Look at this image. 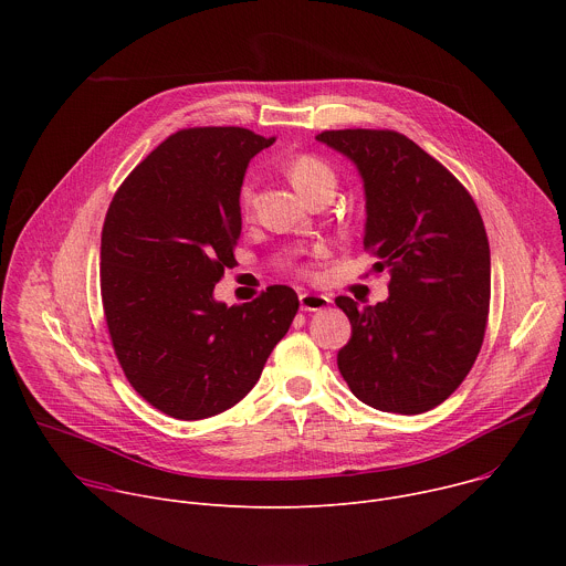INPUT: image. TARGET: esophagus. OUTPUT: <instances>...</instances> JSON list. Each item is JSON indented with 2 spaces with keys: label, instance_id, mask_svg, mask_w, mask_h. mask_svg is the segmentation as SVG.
<instances>
[{
  "label": "esophagus",
  "instance_id": "1",
  "mask_svg": "<svg viewBox=\"0 0 566 566\" xmlns=\"http://www.w3.org/2000/svg\"><path fill=\"white\" fill-rule=\"evenodd\" d=\"M332 304V300L327 295L319 293H300V306L302 311H322Z\"/></svg>",
  "mask_w": 566,
  "mask_h": 566
}]
</instances>
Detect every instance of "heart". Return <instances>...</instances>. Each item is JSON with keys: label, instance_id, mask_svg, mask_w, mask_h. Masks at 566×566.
I'll return each mask as SVG.
<instances>
[{"label": "heart", "instance_id": "obj_1", "mask_svg": "<svg viewBox=\"0 0 566 566\" xmlns=\"http://www.w3.org/2000/svg\"><path fill=\"white\" fill-rule=\"evenodd\" d=\"M286 179L291 181V186L297 190V195L302 199H311L319 192H334L336 188V175L332 170V166L327 164V160H322L313 154H300V156H293L286 168ZM241 208H244L247 212L253 210L255 206V188L253 184H247L244 188H241Z\"/></svg>", "mask_w": 566, "mask_h": 566}]
</instances>
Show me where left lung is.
Instances as JSON below:
<instances>
[{
    "instance_id": "obj_1",
    "label": "left lung",
    "mask_w": 566,
    "mask_h": 566,
    "mask_svg": "<svg viewBox=\"0 0 566 566\" xmlns=\"http://www.w3.org/2000/svg\"><path fill=\"white\" fill-rule=\"evenodd\" d=\"M315 140L356 166L365 249L389 273V297L336 304L352 322L338 369L369 408L421 415L461 385L486 332L491 249L468 190L415 140L389 129H336Z\"/></svg>"
}]
</instances>
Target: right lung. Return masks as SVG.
I'll list each match as a JSON object with an SVG mask.
<instances>
[{
	"mask_svg": "<svg viewBox=\"0 0 566 566\" xmlns=\"http://www.w3.org/2000/svg\"><path fill=\"white\" fill-rule=\"evenodd\" d=\"M273 143L244 127L181 129L109 203L101 291L112 345L132 387L172 419H208L244 398L297 313L282 284L247 304L214 300L237 264L247 168Z\"/></svg>",
	"mask_w": 566,
	"mask_h": 566,
	"instance_id": "obj_1",
	"label": "right lung"
}]
</instances>
